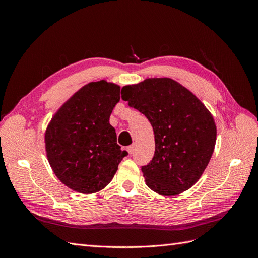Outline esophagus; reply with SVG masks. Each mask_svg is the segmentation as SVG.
Here are the masks:
<instances>
[{"instance_id":"1","label":"esophagus","mask_w":258,"mask_h":258,"mask_svg":"<svg viewBox=\"0 0 258 258\" xmlns=\"http://www.w3.org/2000/svg\"><path fill=\"white\" fill-rule=\"evenodd\" d=\"M135 147H136V144H135V143L132 144V145H130V146H128V147H127V152H128L129 154H132V153L135 152Z\"/></svg>"}]
</instances>
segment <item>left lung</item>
Segmentation results:
<instances>
[{
	"mask_svg": "<svg viewBox=\"0 0 258 258\" xmlns=\"http://www.w3.org/2000/svg\"><path fill=\"white\" fill-rule=\"evenodd\" d=\"M121 99L144 114L154 130V157L141 168L146 185L165 196L189 189L204 173L215 146L216 126L207 107L167 77L124 86Z\"/></svg>",
	"mask_w": 258,
	"mask_h": 258,
	"instance_id": "1",
	"label": "left lung"
}]
</instances>
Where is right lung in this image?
<instances>
[{
    "label": "right lung",
    "mask_w": 258,
    "mask_h": 258,
    "mask_svg": "<svg viewBox=\"0 0 258 258\" xmlns=\"http://www.w3.org/2000/svg\"><path fill=\"white\" fill-rule=\"evenodd\" d=\"M120 87L92 82L75 92L54 114L45 134L49 165L60 181L82 194L97 192L112 181L128 153L117 144L110 123Z\"/></svg>",
    "instance_id": "obj_1"
}]
</instances>
